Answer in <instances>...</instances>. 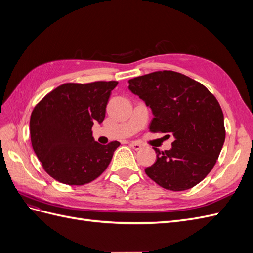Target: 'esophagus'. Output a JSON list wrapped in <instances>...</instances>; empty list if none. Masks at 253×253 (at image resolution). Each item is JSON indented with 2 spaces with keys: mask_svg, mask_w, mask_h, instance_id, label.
Segmentation results:
<instances>
[{
  "mask_svg": "<svg viewBox=\"0 0 253 253\" xmlns=\"http://www.w3.org/2000/svg\"><path fill=\"white\" fill-rule=\"evenodd\" d=\"M129 147H131L132 149H134L135 151H138V150H140V149H141V144H140V143H138V142H134V141H132V142H129Z\"/></svg>",
  "mask_w": 253,
  "mask_h": 253,
  "instance_id": "esophagus-1",
  "label": "esophagus"
}]
</instances>
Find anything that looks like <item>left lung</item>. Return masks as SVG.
<instances>
[{"instance_id": "obj_1", "label": "left lung", "mask_w": 253, "mask_h": 253, "mask_svg": "<svg viewBox=\"0 0 253 253\" xmlns=\"http://www.w3.org/2000/svg\"><path fill=\"white\" fill-rule=\"evenodd\" d=\"M128 84L152 110L150 131L174 137L170 150L153 148L157 159L145 174L167 190L193 188L213 169L225 142L224 114L216 98L202 83L172 71L139 76Z\"/></svg>"}]
</instances>
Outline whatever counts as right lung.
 I'll return each instance as SVG.
<instances>
[{
  "label": "right lung",
  "mask_w": 253,
  "mask_h": 253,
  "mask_svg": "<svg viewBox=\"0 0 253 253\" xmlns=\"http://www.w3.org/2000/svg\"><path fill=\"white\" fill-rule=\"evenodd\" d=\"M117 81L65 83L36 105L30 139L43 169L65 185L81 186L99 177L120 142L95 141L91 126L101 124Z\"/></svg>",
  "instance_id": "1"
}]
</instances>
